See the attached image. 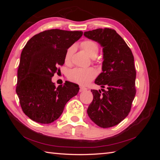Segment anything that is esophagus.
I'll return each instance as SVG.
<instances>
[{"label": "esophagus", "mask_w": 160, "mask_h": 160, "mask_svg": "<svg viewBox=\"0 0 160 160\" xmlns=\"http://www.w3.org/2000/svg\"><path fill=\"white\" fill-rule=\"evenodd\" d=\"M87 90V88L85 87H80V92H83Z\"/></svg>", "instance_id": "esophagus-1"}]
</instances>
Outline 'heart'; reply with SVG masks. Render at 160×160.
<instances>
[{
  "label": "heart",
  "instance_id": "1",
  "mask_svg": "<svg viewBox=\"0 0 160 160\" xmlns=\"http://www.w3.org/2000/svg\"><path fill=\"white\" fill-rule=\"evenodd\" d=\"M80 47L90 57L96 59V56L99 53V47L97 42L92 39H86L81 42ZM75 51L74 45L70 47L66 50L65 54V63L70 65L72 63V56ZM97 76V72L93 68H75L70 70L68 73V78L70 80L75 82L81 85H86L94 80Z\"/></svg>",
  "mask_w": 160,
  "mask_h": 160
}]
</instances>
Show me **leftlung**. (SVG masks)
<instances>
[{
  "label": "left lung",
  "instance_id": "1",
  "mask_svg": "<svg viewBox=\"0 0 160 160\" xmlns=\"http://www.w3.org/2000/svg\"><path fill=\"white\" fill-rule=\"evenodd\" d=\"M88 39L103 47L102 72L94 82L101 90H91L93 100L88 109L89 117L102 128L121 122L131 112L135 98L136 70L131 48L114 29L99 28L85 32Z\"/></svg>",
  "mask_w": 160,
  "mask_h": 160
}]
</instances>
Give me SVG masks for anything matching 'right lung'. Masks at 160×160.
Listing matches in <instances>:
<instances>
[{
  "label": "right lung",
  "mask_w": 160,
  "mask_h": 160,
  "mask_svg": "<svg viewBox=\"0 0 160 160\" xmlns=\"http://www.w3.org/2000/svg\"><path fill=\"white\" fill-rule=\"evenodd\" d=\"M82 31L53 29L34 35L21 53L16 92L25 115L40 123H51L59 118L65 105L77 95L79 86L66 82L56 88L51 81L65 54L80 39Z\"/></svg>",
  "instance_id": "1"
}]
</instances>
